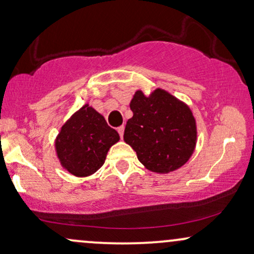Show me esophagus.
I'll return each mask as SVG.
<instances>
[{
	"label": "esophagus",
	"instance_id": "esophagus-1",
	"mask_svg": "<svg viewBox=\"0 0 254 254\" xmlns=\"http://www.w3.org/2000/svg\"><path fill=\"white\" fill-rule=\"evenodd\" d=\"M117 131H118L119 136H121V138H123V135H124V125H122V127H117Z\"/></svg>",
	"mask_w": 254,
	"mask_h": 254
}]
</instances>
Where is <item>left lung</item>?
Here are the masks:
<instances>
[{
  "label": "left lung",
  "instance_id": "obj_1",
  "mask_svg": "<svg viewBox=\"0 0 254 254\" xmlns=\"http://www.w3.org/2000/svg\"><path fill=\"white\" fill-rule=\"evenodd\" d=\"M130 109L133 116L127 122L124 142L147 170L167 174L190 160L197 143V125L188 104L156 88L149 95L136 90Z\"/></svg>",
  "mask_w": 254,
  "mask_h": 254
}]
</instances>
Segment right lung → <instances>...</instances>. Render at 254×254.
I'll return each instance as SVG.
<instances>
[{
	"label": "right lung",
	"mask_w": 254,
	"mask_h": 254,
	"mask_svg": "<svg viewBox=\"0 0 254 254\" xmlns=\"http://www.w3.org/2000/svg\"><path fill=\"white\" fill-rule=\"evenodd\" d=\"M119 141L118 132L89 104L72 113L55 139L60 164L72 176L94 174L104 165L110 148Z\"/></svg>",
	"instance_id": "add662e5"
}]
</instances>
